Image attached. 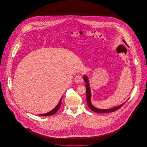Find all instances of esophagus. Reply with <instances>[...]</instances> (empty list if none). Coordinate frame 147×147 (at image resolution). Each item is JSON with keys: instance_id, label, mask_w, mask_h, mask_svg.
Returning a JSON list of instances; mask_svg holds the SVG:
<instances>
[{"instance_id": "1", "label": "esophagus", "mask_w": 147, "mask_h": 147, "mask_svg": "<svg viewBox=\"0 0 147 147\" xmlns=\"http://www.w3.org/2000/svg\"><path fill=\"white\" fill-rule=\"evenodd\" d=\"M83 78H82V76L81 75H77L75 78V81L76 83H79L81 82H83Z\"/></svg>"}]
</instances>
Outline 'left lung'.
Listing matches in <instances>:
<instances>
[{
    "instance_id": "8db88e82",
    "label": "left lung",
    "mask_w": 147,
    "mask_h": 147,
    "mask_svg": "<svg viewBox=\"0 0 147 147\" xmlns=\"http://www.w3.org/2000/svg\"><path fill=\"white\" fill-rule=\"evenodd\" d=\"M123 42L126 44V42L123 40ZM127 45V44H126ZM83 79L86 82V100H87V105L89 106V107L94 112H97V113H109V112H114L116 110H118V109H119L122 106H123L125 104H122V105L118 106V107H116L115 108H111V109H100L98 108H96V107H94L91 103V92H90V87H89V80H88L87 76H83Z\"/></svg>"
}]
</instances>
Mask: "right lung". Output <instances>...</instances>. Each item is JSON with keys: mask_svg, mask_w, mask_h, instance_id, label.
Wrapping results in <instances>:
<instances>
[{"mask_svg": "<svg viewBox=\"0 0 147 147\" xmlns=\"http://www.w3.org/2000/svg\"><path fill=\"white\" fill-rule=\"evenodd\" d=\"M61 101H62V98L60 99V101H59V102H58V105L55 107L54 109H53L51 111L47 113H45V114H40L41 116H50V115H54V113H55L58 110V109L60 108V106H61Z\"/></svg>", "mask_w": 147, "mask_h": 147, "instance_id": "obj_1", "label": "right lung"}]
</instances>
